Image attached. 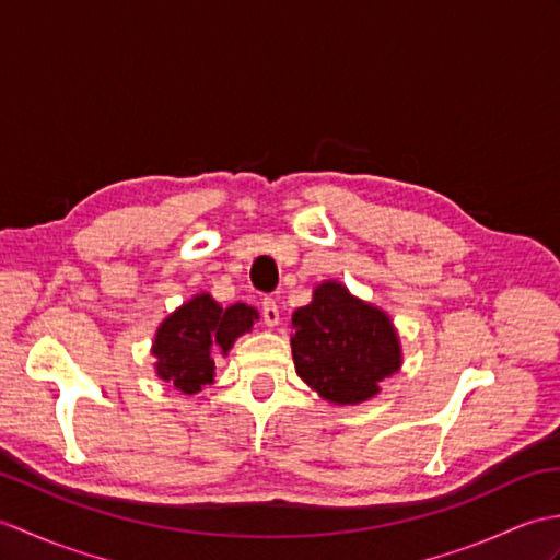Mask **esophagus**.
<instances>
[{
	"instance_id": "obj_1",
	"label": "esophagus",
	"mask_w": 560,
	"mask_h": 560,
	"mask_svg": "<svg viewBox=\"0 0 560 560\" xmlns=\"http://www.w3.org/2000/svg\"><path fill=\"white\" fill-rule=\"evenodd\" d=\"M261 317H265V325H267V327H277V325H279L281 315H279L277 301H273V299H265V301H261Z\"/></svg>"
}]
</instances>
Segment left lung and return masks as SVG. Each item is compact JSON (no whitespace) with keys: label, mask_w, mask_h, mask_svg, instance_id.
<instances>
[{"label":"left lung","mask_w":560,"mask_h":560,"mask_svg":"<svg viewBox=\"0 0 560 560\" xmlns=\"http://www.w3.org/2000/svg\"><path fill=\"white\" fill-rule=\"evenodd\" d=\"M291 329L295 373L339 407L373 399L401 368V341L392 317L341 281L317 283L313 301L293 313Z\"/></svg>","instance_id":"8db88e82"}]
</instances>
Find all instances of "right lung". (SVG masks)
I'll return each mask as SVG.
<instances>
[{
	"label": "right lung",
	"mask_w": 560,
	"mask_h": 560,
	"mask_svg": "<svg viewBox=\"0 0 560 560\" xmlns=\"http://www.w3.org/2000/svg\"><path fill=\"white\" fill-rule=\"evenodd\" d=\"M259 313L247 303L223 307L211 293H197L163 319L151 343L156 377L183 395L213 383V349L229 355L237 337L253 331Z\"/></svg>",
	"instance_id": "1"
}]
</instances>
